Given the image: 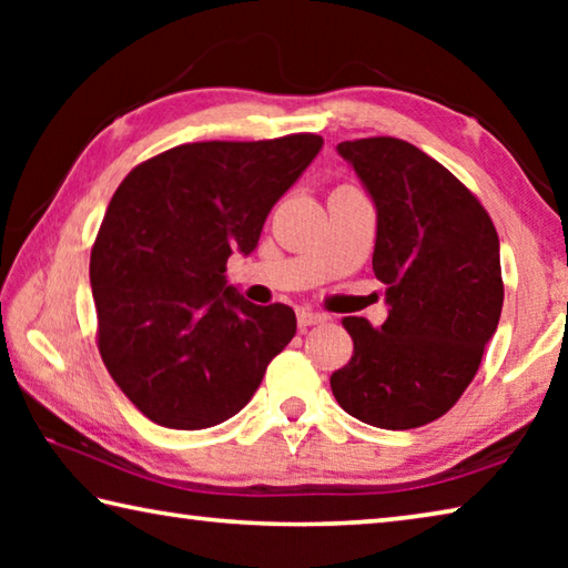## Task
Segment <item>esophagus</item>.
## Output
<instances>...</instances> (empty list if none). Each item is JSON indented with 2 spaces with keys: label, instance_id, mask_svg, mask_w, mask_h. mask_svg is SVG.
Here are the masks:
<instances>
[{
  "label": "esophagus",
  "instance_id": "obj_1",
  "mask_svg": "<svg viewBox=\"0 0 568 568\" xmlns=\"http://www.w3.org/2000/svg\"><path fill=\"white\" fill-rule=\"evenodd\" d=\"M328 318H325L323 313H313V311H297V325H301V331H307L311 328V325H321V323H325Z\"/></svg>",
  "mask_w": 568,
  "mask_h": 568
}]
</instances>
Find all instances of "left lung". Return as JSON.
<instances>
[{"instance_id": "left-lung-1", "label": "left lung", "mask_w": 568, "mask_h": 568, "mask_svg": "<svg viewBox=\"0 0 568 568\" xmlns=\"http://www.w3.org/2000/svg\"><path fill=\"white\" fill-rule=\"evenodd\" d=\"M338 155L376 205L373 273L386 283L388 318L381 328L343 321L353 358L331 376L333 396L368 426H426L454 408L498 328L496 227L484 205L410 142H341Z\"/></svg>"}]
</instances>
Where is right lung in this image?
I'll list each match as a JSON object with an SVG mask.
<instances>
[{"label": "right lung", "instance_id": "1", "mask_svg": "<svg viewBox=\"0 0 568 568\" xmlns=\"http://www.w3.org/2000/svg\"><path fill=\"white\" fill-rule=\"evenodd\" d=\"M323 148L318 134L192 142L134 168L94 240L98 345L142 416L200 430L233 418L295 335L283 303L253 305L227 283L265 217Z\"/></svg>", "mask_w": 568, "mask_h": 568}]
</instances>
